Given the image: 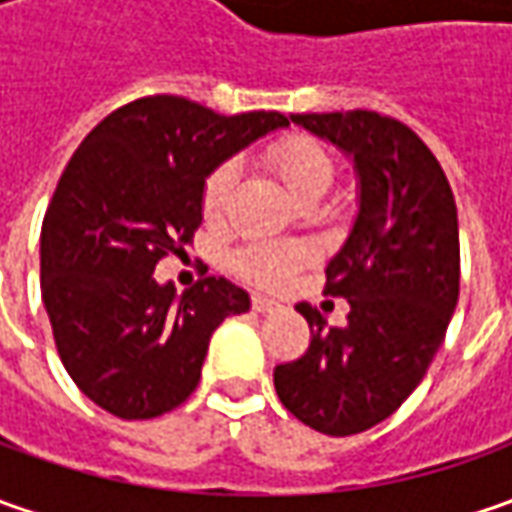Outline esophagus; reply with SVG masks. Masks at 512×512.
Instances as JSON below:
<instances>
[{"mask_svg":"<svg viewBox=\"0 0 512 512\" xmlns=\"http://www.w3.org/2000/svg\"><path fill=\"white\" fill-rule=\"evenodd\" d=\"M253 310L256 313H273V310H279V302H273L267 296H253Z\"/></svg>","mask_w":512,"mask_h":512,"instance_id":"obj_1","label":"esophagus"}]
</instances>
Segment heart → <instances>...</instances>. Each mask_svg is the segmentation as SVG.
<instances>
[{"label": "heart", "instance_id": "heart-1", "mask_svg": "<svg viewBox=\"0 0 512 512\" xmlns=\"http://www.w3.org/2000/svg\"><path fill=\"white\" fill-rule=\"evenodd\" d=\"M267 165L285 182V187L305 199L313 193H325L333 182V159L316 139L310 136H282L265 150ZM236 185V168L225 162L207 176L202 190V210L207 219H219L227 210L230 193ZM310 259V247L299 242H250L245 245L233 265L245 276L247 282L256 285H279L287 276Z\"/></svg>", "mask_w": 512, "mask_h": 512}]
</instances>
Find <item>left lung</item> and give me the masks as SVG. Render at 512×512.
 Listing matches in <instances>:
<instances>
[{"mask_svg": "<svg viewBox=\"0 0 512 512\" xmlns=\"http://www.w3.org/2000/svg\"><path fill=\"white\" fill-rule=\"evenodd\" d=\"M353 159L359 213L327 262V293L350 302L347 325H310L302 359L273 370L276 393L307 427L353 436L396 413L419 387L459 302V219L442 165L413 130L376 110L293 113Z\"/></svg>", "mask_w": 512, "mask_h": 512, "instance_id": "8db88e82", "label": "left lung"}]
</instances>
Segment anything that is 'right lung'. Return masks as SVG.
<instances>
[{"mask_svg": "<svg viewBox=\"0 0 512 512\" xmlns=\"http://www.w3.org/2000/svg\"><path fill=\"white\" fill-rule=\"evenodd\" d=\"M276 110L222 116L182 96L113 110L70 156L42 222V302L76 387L119 419H156L196 390L207 344L250 296L207 276L176 296L153 270L202 225L205 179L287 128Z\"/></svg>", "mask_w": 512, "mask_h": 512, "instance_id": "obj_1", "label": "right lung"}]
</instances>
